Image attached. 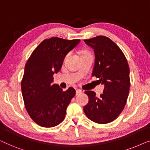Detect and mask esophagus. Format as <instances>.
Instances as JSON below:
<instances>
[{"mask_svg":"<svg viewBox=\"0 0 150 150\" xmlns=\"http://www.w3.org/2000/svg\"><path fill=\"white\" fill-rule=\"evenodd\" d=\"M82 93H83V91H82V90H81V89H77L76 91V96L79 95V94H81Z\"/></svg>","mask_w":150,"mask_h":150,"instance_id":"obj_1","label":"esophagus"}]
</instances>
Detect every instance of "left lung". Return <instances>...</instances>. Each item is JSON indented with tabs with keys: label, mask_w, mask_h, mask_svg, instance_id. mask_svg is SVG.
I'll use <instances>...</instances> for the list:
<instances>
[{
	"label": "left lung",
	"mask_w": 150,
	"mask_h": 150,
	"mask_svg": "<svg viewBox=\"0 0 150 150\" xmlns=\"http://www.w3.org/2000/svg\"><path fill=\"white\" fill-rule=\"evenodd\" d=\"M84 42L93 49L95 54L92 76L99 79L104 85L100 97L94 91L85 92L89 102L84 106V112L94 122L108 124L120 115L126 104L130 85L128 61L121 49L105 36Z\"/></svg>",
	"instance_id": "1"
}]
</instances>
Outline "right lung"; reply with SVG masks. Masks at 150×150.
<instances>
[{"instance_id": "obj_1", "label": "right lung", "mask_w": 150, "mask_h": 150, "mask_svg": "<svg viewBox=\"0 0 150 150\" xmlns=\"http://www.w3.org/2000/svg\"><path fill=\"white\" fill-rule=\"evenodd\" d=\"M80 40L59 38L45 40L35 49L26 63L21 89L24 105L36 124L45 128L56 126L64 120L67 106L76 94L69 87L65 91L53 83V74Z\"/></svg>"}]
</instances>
